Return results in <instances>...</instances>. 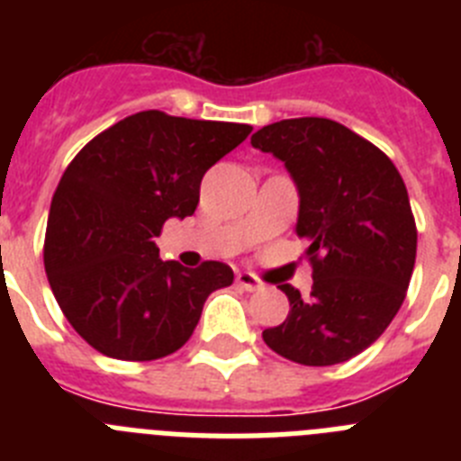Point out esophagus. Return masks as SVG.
Returning a JSON list of instances; mask_svg holds the SVG:
<instances>
[{
	"label": "esophagus",
	"mask_w": 461,
	"mask_h": 461,
	"mask_svg": "<svg viewBox=\"0 0 461 461\" xmlns=\"http://www.w3.org/2000/svg\"><path fill=\"white\" fill-rule=\"evenodd\" d=\"M238 286L242 288V291H260L263 288V284H260V279L256 275H251V272H240L238 275Z\"/></svg>",
	"instance_id": "esophagus-1"
}]
</instances>
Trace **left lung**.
<instances>
[{"label":"left lung","instance_id":"1","mask_svg":"<svg viewBox=\"0 0 461 461\" xmlns=\"http://www.w3.org/2000/svg\"><path fill=\"white\" fill-rule=\"evenodd\" d=\"M251 145L284 161L295 182V230L313 270L307 300L281 284L291 312L263 339L307 367L351 360L385 332L413 275L418 230L404 180L376 145L325 117L267 124Z\"/></svg>","mask_w":461,"mask_h":461}]
</instances>
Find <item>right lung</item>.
I'll list each match as a JSON object with an SVG mask.
<instances>
[{
    "instance_id": "add662e5",
    "label": "right lung",
    "mask_w": 461,
    "mask_h": 461,
    "mask_svg": "<svg viewBox=\"0 0 461 461\" xmlns=\"http://www.w3.org/2000/svg\"><path fill=\"white\" fill-rule=\"evenodd\" d=\"M251 133L249 124L142 110L76 154L48 214L43 263L55 300L92 348L117 360L166 357L189 341L207 295L233 270L161 260L154 238L191 217L203 175Z\"/></svg>"
}]
</instances>
